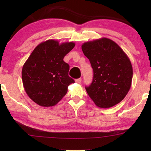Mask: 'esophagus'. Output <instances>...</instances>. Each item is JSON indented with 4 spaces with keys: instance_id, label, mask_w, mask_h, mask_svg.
Listing matches in <instances>:
<instances>
[{
    "instance_id": "34e87169",
    "label": "esophagus",
    "mask_w": 151,
    "mask_h": 151,
    "mask_svg": "<svg viewBox=\"0 0 151 151\" xmlns=\"http://www.w3.org/2000/svg\"><path fill=\"white\" fill-rule=\"evenodd\" d=\"M81 81H82V79H81V78H77V79H76L75 80V82L76 83H81Z\"/></svg>"
}]
</instances>
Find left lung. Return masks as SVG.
Wrapping results in <instances>:
<instances>
[{
  "mask_svg": "<svg viewBox=\"0 0 151 151\" xmlns=\"http://www.w3.org/2000/svg\"><path fill=\"white\" fill-rule=\"evenodd\" d=\"M83 52L93 69V79L86 86L97 106L109 108L122 101L130 90L132 78L131 60L115 42L101 38L83 43Z\"/></svg>",
  "mask_w": 151,
  "mask_h": 151,
  "instance_id": "left-lung-1",
  "label": "left lung"
}]
</instances>
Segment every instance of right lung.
<instances>
[{"label":"right lung","mask_w":151,"mask_h":151,"mask_svg":"<svg viewBox=\"0 0 151 151\" xmlns=\"http://www.w3.org/2000/svg\"><path fill=\"white\" fill-rule=\"evenodd\" d=\"M73 42L59 44L48 40L36 47L24 64L22 80L30 99L45 107L57 104L75 81L68 76L69 65L64 57L75 47Z\"/></svg>","instance_id":"right-lung-1"}]
</instances>
